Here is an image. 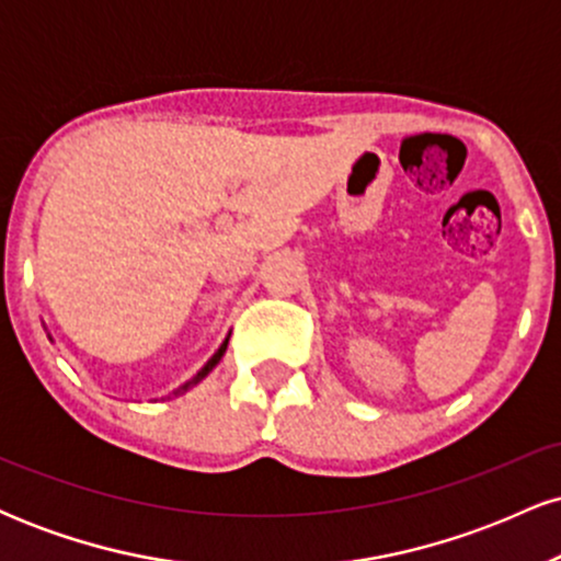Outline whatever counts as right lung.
Returning a JSON list of instances; mask_svg holds the SVG:
<instances>
[{
	"label": "right lung",
	"mask_w": 561,
	"mask_h": 561,
	"mask_svg": "<svg viewBox=\"0 0 561 561\" xmlns=\"http://www.w3.org/2000/svg\"><path fill=\"white\" fill-rule=\"evenodd\" d=\"M229 334H231V332H229ZM229 334H227V340H224V343H221V347H218V351L214 353V356L208 358V364H205L203 369H199L195 377H192V379H186V382L182 385V388H176V390H173V396H182V392H186V390H190V388H195L197 382H203V379L208 377L210 371H214V366H216L218 362H221V356H224V353H227V345H229ZM169 398H171V396H169Z\"/></svg>",
	"instance_id": "1"
}]
</instances>
